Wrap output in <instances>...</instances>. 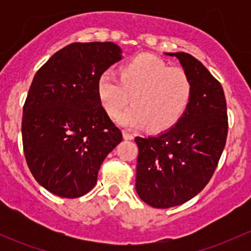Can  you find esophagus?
<instances>
[{"mask_svg":"<svg viewBox=\"0 0 251 251\" xmlns=\"http://www.w3.org/2000/svg\"><path fill=\"white\" fill-rule=\"evenodd\" d=\"M123 136H124V140H127V141L133 140V135H131V133L126 132V131H124V132H123Z\"/></svg>","mask_w":251,"mask_h":251,"instance_id":"1","label":"esophagus"}]
</instances>
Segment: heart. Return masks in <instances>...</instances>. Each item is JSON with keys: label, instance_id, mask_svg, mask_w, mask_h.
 <instances>
[{"label": "heart", "instance_id": "obj_1", "mask_svg": "<svg viewBox=\"0 0 251 251\" xmlns=\"http://www.w3.org/2000/svg\"><path fill=\"white\" fill-rule=\"evenodd\" d=\"M193 93L189 75L181 68L151 54L132 58L119 70V77L103 73L97 81V95L105 113L120 115L128 102L133 103L119 118L121 126L146 127L164 132L174 127L186 113Z\"/></svg>", "mask_w": 251, "mask_h": 251}]
</instances>
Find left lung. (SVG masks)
<instances>
[{
    "label": "left lung",
    "mask_w": 251,
    "mask_h": 251,
    "mask_svg": "<svg viewBox=\"0 0 251 251\" xmlns=\"http://www.w3.org/2000/svg\"><path fill=\"white\" fill-rule=\"evenodd\" d=\"M176 57L193 83L186 113L170 130L136 137L138 146L136 191L156 209L181 205L209 183L219 164L228 132L224 88L193 55Z\"/></svg>",
    "instance_id": "obj_1"
}]
</instances>
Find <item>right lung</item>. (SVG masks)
Segmentation results:
<instances>
[{"mask_svg":"<svg viewBox=\"0 0 251 251\" xmlns=\"http://www.w3.org/2000/svg\"><path fill=\"white\" fill-rule=\"evenodd\" d=\"M121 53L113 42H74L35 74L23 107V148L32 176L55 196L88 193L103 160L123 141L97 95L98 77Z\"/></svg>","mask_w":251,"mask_h":251,"instance_id":"1","label":"right lung"}]
</instances>
